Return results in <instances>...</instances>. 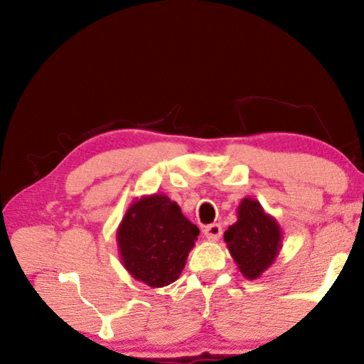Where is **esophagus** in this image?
Returning a JSON list of instances; mask_svg holds the SVG:
<instances>
[{
  "label": "esophagus",
  "instance_id": "esophagus-1",
  "mask_svg": "<svg viewBox=\"0 0 364 364\" xmlns=\"http://www.w3.org/2000/svg\"><path fill=\"white\" fill-rule=\"evenodd\" d=\"M204 234H205V237L208 239V241H218V239L221 237V226L217 225V223L208 225V226H205Z\"/></svg>",
  "mask_w": 364,
  "mask_h": 364
}]
</instances>
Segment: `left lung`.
Segmentation results:
<instances>
[{"mask_svg":"<svg viewBox=\"0 0 364 364\" xmlns=\"http://www.w3.org/2000/svg\"><path fill=\"white\" fill-rule=\"evenodd\" d=\"M225 242L244 278L258 279L278 257L282 231L260 202L244 197L237 207V221L225 231Z\"/></svg>","mask_w":364,"mask_h":364,"instance_id":"obj_1","label":"left lung"}]
</instances>
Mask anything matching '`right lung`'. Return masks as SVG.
<instances>
[{
  "mask_svg": "<svg viewBox=\"0 0 364 364\" xmlns=\"http://www.w3.org/2000/svg\"><path fill=\"white\" fill-rule=\"evenodd\" d=\"M199 228L165 194L143 196L128 207L117 228L123 267L132 278L164 287L180 278Z\"/></svg>",
  "mask_w": 364,
  "mask_h": 364,
  "instance_id": "obj_1",
  "label": "right lung"
}]
</instances>
